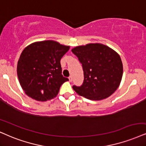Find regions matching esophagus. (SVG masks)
Masks as SVG:
<instances>
[{
	"label": "esophagus",
	"mask_w": 146,
	"mask_h": 146,
	"mask_svg": "<svg viewBox=\"0 0 146 146\" xmlns=\"http://www.w3.org/2000/svg\"><path fill=\"white\" fill-rule=\"evenodd\" d=\"M69 82H72L73 81V77H72L71 75H70V76L69 77Z\"/></svg>",
	"instance_id": "1"
}]
</instances>
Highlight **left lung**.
Instances as JSON below:
<instances>
[{"label":"left lung","mask_w":146,"mask_h":146,"mask_svg":"<svg viewBox=\"0 0 146 146\" xmlns=\"http://www.w3.org/2000/svg\"><path fill=\"white\" fill-rule=\"evenodd\" d=\"M82 64L84 80L73 88L79 96L100 100L119 88L123 76V63L119 54L102 44H88L71 50Z\"/></svg>","instance_id":"8db88e82"}]
</instances>
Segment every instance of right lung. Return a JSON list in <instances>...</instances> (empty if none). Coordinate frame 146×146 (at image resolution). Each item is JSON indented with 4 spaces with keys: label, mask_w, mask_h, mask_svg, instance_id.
<instances>
[{
    "label": "right lung",
    "mask_w": 146,
    "mask_h": 146,
    "mask_svg": "<svg viewBox=\"0 0 146 146\" xmlns=\"http://www.w3.org/2000/svg\"><path fill=\"white\" fill-rule=\"evenodd\" d=\"M69 46L53 40L36 42L23 50L18 60L17 76L22 89L38 101L54 98L69 79L62 75L60 59Z\"/></svg>",
    "instance_id": "obj_1"
}]
</instances>
